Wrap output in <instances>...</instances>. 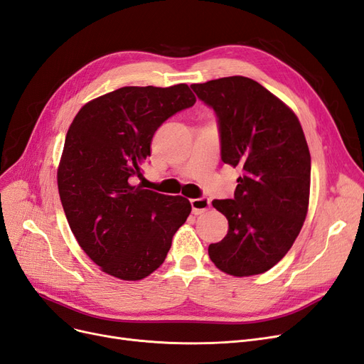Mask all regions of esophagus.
Here are the masks:
<instances>
[{
    "instance_id": "1",
    "label": "esophagus",
    "mask_w": 364,
    "mask_h": 364,
    "mask_svg": "<svg viewBox=\"0 0 364 364\" xmlns=\"http://www.w3.org/2000/svg\"><path fill=\"white\" fill-rule=\"evenodd\" d=\"M191 206H193V213L196 215L203 214L205 211H208L211 208V200L208 197H199V199H193L191 200Z\"/></svg>"
}]
</instances>
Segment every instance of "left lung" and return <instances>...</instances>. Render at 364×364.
I'll return each instance as SVG.
<instances>
[{"instance_id":"8db88e82","label":"left lung","mask_w":364,"mask_h":364,"mask_svg":"<svg viewBox=\"0 0 364 364\" xmlns=\"http://www.w3.org/2000/svg\"><path fill=\"white\" fill-rule=\"evenodd\" d=\"M214 109L222 161L241 176L234 199L214 200L229 229L209 258L232 277L272 269L293 246L308 211L311 156L299 119L258 82L243 75L191 85Z\"/></svg>"}]
</instances>
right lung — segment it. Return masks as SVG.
<instances>
[{
	"label": "right lung",
	"instance_id": "add662e5",
	"mask_svg": "<svg viewBox=\"0 0 364 364\" xmlns=\"http://www.w3.org/2000/svg\"><path fill=\"white\" fill-rule=\"evenodd\" d=\"M194 103L185 83L124 86L86 103L73 119L58 168L60 202L77 243L107 274L149 277L190 215L188 199L130 179L142 176L158 127Z\"/></svg>",
	"mask_w": 364,
	"mask_h": 364
}]
</instances>
